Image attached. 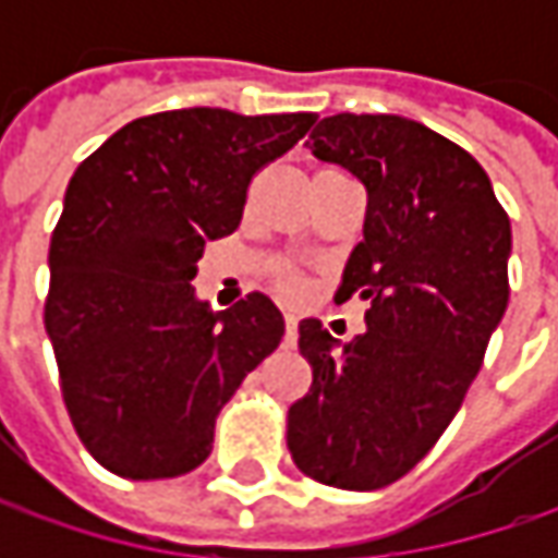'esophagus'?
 <instances>
[{
    "label": "esophagus",
    "mask_w": 558,
    "mask_h": 558,
    "mask_svg": "<svg viewBox=\"0 0 558 558\" xmlns=\"http://www.w3.org/2000/svg\"><path fill=\"white\" fill-rule=\"evenodd\" d=\"M294 338H298V316H294V313H286V341L294 344Z\"/></svg>",
    "instance_id": "obj_1"
}]
</instances>
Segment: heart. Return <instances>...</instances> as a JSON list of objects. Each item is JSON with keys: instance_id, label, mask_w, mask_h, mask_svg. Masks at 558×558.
<instances>
[{"instance_id": "1", "label": "heart", "mask_w": 558, "mask_h": 558, "mask_svg": "<svg viewBox=\"0 0 558 558\" xmlns=\"http://www.w3.org/2000/svg\"><path fill=\"white\" fill-rule=\"evenodd\" d=\"M272 286L279 289V294H286V298H301L304 294V279H301L298 269L291 267L272 269Z\"/></svg>"}]
</instances>
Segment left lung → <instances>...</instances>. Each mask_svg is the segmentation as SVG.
Returning <instances> with one entry per match:
<instances>
[{
  "mask_svg": "<svg viewBox=\"0 0 558 558\" xmlns=\"http://www.w3.org/2000/svg\"><path fill=\"white\" fill-rule=\"evenodd\" d=\"M307 148L366 185L363 242L335 304L369 301L341 351L301 319L311 391L289 407V453L319 484L378 490L403 478L457 416L509 301V217L465 148L397 114H335Z\"/></svg>",
  "mask_w": 558,
  "mask_h": 558,
  "instance_id": "left-lung-1",
  "label": "left lung"
}]
</instances>
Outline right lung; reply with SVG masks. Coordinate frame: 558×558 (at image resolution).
<instances>
[{
    "label": "right lung",
    "instance_id": "1",
    "mask_svg": "<svg viewBox=\"0 0 558 558\" xmlns=\"http://www.w3.org/2000/svg\"><path fill=\"white\" fill-rule=\"evenodd\" d=\"M316 114L180 108L136 118L80 163L49 245L46 332L76 438L133 482L177 478L214 447V422L267 360L282 313L251 291L195 301L204 245L242 223L247 185Z\"/></svg>",
    "mask_w": 558,
    "mask_h": 558
}]
</instances>
